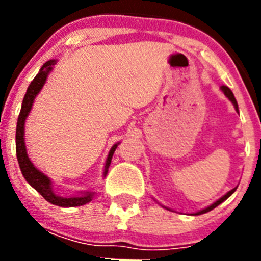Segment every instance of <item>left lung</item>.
Returning <instances> with one entry per match:
<instances>
[{"label": "left lung", "mask_w": 261, "mask_h": 261, "mask_svg": "<svg viewBox=\"0 0 261 261\" xmlns=\"http://www.w3.org/2000/svg\"><path fill=\"white\" fill-rule=\"evenodd\" d=\"M221 90H222V93L225 94V96H226V98L229 99L230 102H231L232 105H234V108H235V111H237V112H239V110H238V103H237V99H235V96H234V94H232V91H231V90H230L229 87H227V86H221ZM235 190H237V187H235V188H232L231 191H229V192L226 193L225 196H222V197H221V199H218V200H217L216 202H213V204H212V205H209L208 208L202 209V211L196 212V213H195V216H199V214H204V213H206V212H211L212 209H214V208H216V206H218V205H220L221 202H223V201H225L226 199H229L230 196H231L232 193L235 192ZM163 208H166V206H163ZM166 209H168V208H166ZM168 211H170V209H168Z\"/></svg>", "instance_id": "obj_1"}]
</instances>
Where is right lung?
<instances>
[{"label": "right lung", "mask_w": 261, "mask_h": 261, "mask_svg": "<svg viewBox=\"0 0 261 261\" xmlns=\"http://www.w3.org/2000/svg\"><path fill=\"white\" fill-rule=\"evenodd\" d=\"M56 60H49L41 66L39 73L36 74V77L32 80V82L30 84L29 89L26 91V95L23 98L22 102V108H20V114L18 117L17 121V133H15V149H17V158L18 163H19L20 171L22 175L24 176L27 183L35 188L39 193H40L48 202L53 205H57V206H62V208H71V206H81V205H85L87 202H90L93 200L95 192L94 191H89V192H81V195L78 196H71V197H61L57 193H55L52 188V180L47 175H44L41 171H39L38 168L34 166V163L30 161L29 154L26 150V144H24V123H26V119L29 116L30 111H31L32 105H34V100H35L36 95L40 93V90L44 86L45 81H47L48 74L52 71L53 66L56 64ZM117 144H115L114 146L111 147L110 153H108L107 159H106L105 165V171H103V176H106L108 172V167L111 165V159L114 155L115 150H116Z\"/></svg>", "instance_id": "right-lung-1"}]
</instances>
